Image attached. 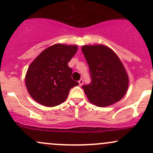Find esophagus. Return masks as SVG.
Instances as JSON below:
<instances>
[{"label":"esophagus","mask_w":153,"mask_h":153,"mask_svg":"<svg viewBox=\"0 0 153 153\" xmlns=\"http://www.w3.org/2000/svg\"><path fill=\"white\" fill-rule=\"evenodd\" d=\"M78 83L80 86H82V84H83V80H82V79H80V80L78 81Z\"/></svg>","instance_id":"1"}]
</instances>
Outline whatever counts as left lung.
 Returning <instances> with one entry per match:
<instances>
[{"label":"left lung","mask_w":153,"mask_h":153,"mask_svg":"<svg viewBox=\"0 0 153 153\" xmlns=\"http://www.w3.org/2000/svg\"><path fill=\"white\" fill-rule=\"evenodd\" d=\"M92 81L82 85L91 103L99 107L111 106L124 96L129 87V76L116 52L103 45H83Z\"/></svg>","instance_id":"left-lung-1"}]
</instances>
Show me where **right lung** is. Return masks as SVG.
<instances>
[{
    "mask_svg": "<svg viewBox=\"0 0 153 153\" xmlns=\"http://www.w3.org/2000/svg\"><path fill=\"white\" fill-rule=\"evenodd\" d=\"M78 50L77 45L55 44L43 50L26 71L25 84L34 101L45 106L61 104L70 90L78 85L71 78L68 63Z\"/></svg>",
    "mask_w": 153,
    "mask_h": 153,
    "instance_id": "add662e5",
    "label": "right lung"
}]
</instances>
